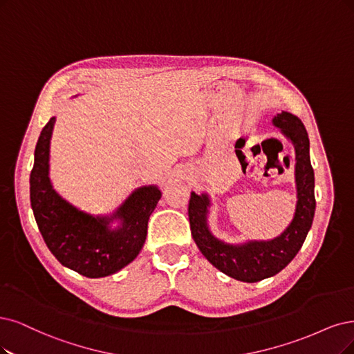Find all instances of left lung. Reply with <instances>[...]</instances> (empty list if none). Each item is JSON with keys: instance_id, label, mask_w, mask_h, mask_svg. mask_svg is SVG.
<instances>
[{"instance_id": "8db88e82", "label": "left lung", "mask_w": 354, "mask_h": 354, "mask_svg": "<svg viewBox=\"0 0 354 354\" xmlns=\"http://www.w3.org/2000/svg\"><path fill=\"white\" fill-rule=\"evenodd\" d=\"M272 124L295 144L296 150V213L280 236L271 241H251L243 245H227L214 238L207 226L210 200L205 194L191 192L188 216L192 238L203 255L229 277L255 283L276 276L302 248L315 214V176L309 157V138L304 122L297 116L281 112Z\"/></svg>"}]
</instances>
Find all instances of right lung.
I'll return each instance as SVG.
<instances>
[{"label":"right lung","mask_w":354,"mask_h":354,"mask_svg":"<svg viewBox=\"0 0 354 354\" xmlns=\"http://www.w3.org/2000/svg\"><path fill=\"white\" fill-rule=\"evenodd\" d=\"M55 118L39 136L30 174V203L35 220L49 251L64 267L97 279L120 271L134 261L146 242L147 223L162 192L150 185L136 189L118 210L95 217L61 198L49 179V142ZM122 225L111 230L109 223Z\"/></svg>","instance_id":"1"}]
</instances>
